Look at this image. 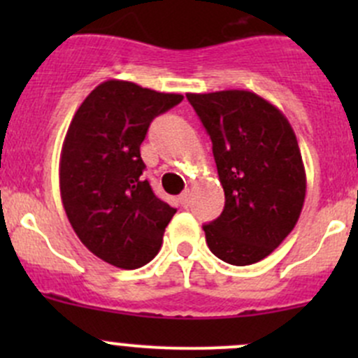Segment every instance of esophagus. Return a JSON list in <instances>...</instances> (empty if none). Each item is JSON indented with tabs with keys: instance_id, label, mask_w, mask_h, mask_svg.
<instances>
[{
	"instance_id": "esophagus-1",
	"label": "esophagus",
	"mask_w": 358,
	"mask_h": 358,
	"mask_svg": "<svg viewBox=\"0 0 358 358\" xmlns=\"http://www.w3.org/2000/svg\"><path fill=\"white\" fill-rule=\"evenodd\" d=\"M178 201H180V204L183 206V208H187V206L190 204V190H185L183 194H180Z\"/></svg>"
}]
</instances>
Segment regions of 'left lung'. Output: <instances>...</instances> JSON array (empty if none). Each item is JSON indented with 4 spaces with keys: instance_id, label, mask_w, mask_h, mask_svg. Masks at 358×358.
<instances>
[{
    "instance_id": "8db88e82",
    "label": "left lung",
    "mask_w": 358,
    "mask_h": 358,
    "mask_svg": "<svg viewBox=\"0 0 358 358\" xmlns=\"http://www.w3.org/2000/svg\"><path fill=\"white\" fill-rule=\"evenodd\" d=\"M213 142L225 192L222 215L204 225L206 243L230 265L266 258L294 229L306 175L289 121L248 90L187 93Z\"/></svg>"
}]
</instances>
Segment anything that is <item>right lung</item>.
Wrapping results in <instances>:
<instances>
[{
    "label": "right lung",
    "instance_id": "1",
    "mask_svg": "<svg viewBox=\"0 0 358 358\" xmlns=\"http://www.w3.org/2000/svg\"><path fill=\"white\" fill-rule=\"evenodd\" d=\"M183 100L109 79L79 106L60 152V196L76 236L117 268L147 265L157 255L175 208L143 178L140 145L156 115Z\"/></svg>",
    "mask_w": 358,
    "mask_h": 358
}]
</instances>
